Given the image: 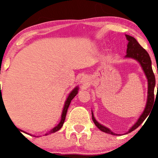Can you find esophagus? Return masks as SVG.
I'll use <instances>...</instances> for the list:
<instances>
[{
    "instance_id": "esophagus-1",
    "label": "esophagus",
    "mask_w": 158,
    "mask_h": 158,
    "mask_svg": "<svg viewBox=\"0 0 158 158\" xmlns=\"http://www.w3.org/2000/svg\"><path fill=\"white\" fill-rule=\"evenodd\" d=\"M87 81H88L87 77H83L82 79H81V83H83V84H87Z\"/></svg>"
}]
</instances>
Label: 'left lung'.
<instances>
[{
    "instance_id": "8db88e82",
    "label": "left lung",
    "mask_w": 158,
    "mask_h": 158,
    "mask_svg": "<svg viewBox=\"0 0 158 158\" xmlns=\"http://www.w3.org/2000/svg\"><path fill=\"white\" fill-rule=\"evenodd\" d=\"M126 37L128 40V43L127 45V50H126V58H130V59H134L137 60L139 63V64L142 67L143 71H144L145 75L148 79V98L146 101V106L143 110V114H141L140 117H139L137 123L134 125L133 126L127 131L126 134H128L130 132L133 131L134 130L142 124L143 121L146 119V117H148V114H150L151 110L152 109L154 104H155V74L153 73L152 68V61L150 59V56L148 53L140 46V44L137 42V41L135 38L130 36L128 35H126ZM157 89H158V84H157ZM92 119H93L94 124L96 126L99 128L100 131L103 132H106L107 134H110L112 135H115L114 132H112L108 128L102 126L100 123H99L94 118V116L93 112H92Z\"/></svg>"
}]
</instances>
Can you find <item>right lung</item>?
I'll return each instance as SVG.
<instances>
[{
	"label": "right lung",
	"mask_w": 158,
	"mask_h": 158,
	"mask_svg": "<svg viewBox=\"0 0 158 158\" xmlns=\"http://www.w3.org/2000/svg\"><path fill=\"white\" fill-rule=\"evenodd\" d=\"M78 90H79V88H78V87H76V88H74V89L72 90L71 92H70V94H69V95H68V98H67L66 101H65V102H64V108H63L62 114H61L60 123H59V124H58L57 126L55 127V128H52L51 131H49V133L46 134V135H48V134H52V133H54V132L59 131V130L60 129L61 127H62L63 124H64V123L65 117H66V114H67V111H68V107H69V106H70V102H71L72 99H73V98L75 97V96L78 94ZM1 99H2V94H1V88H0V102H1ZM24 133H26V132H24Z\"/></svg>",
	"instance_id": "obj_1"
}]
</instances>
